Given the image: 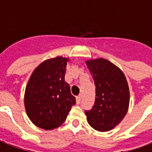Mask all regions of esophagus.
Returning a JSON list of instances; mask_svg holds the SVG:
<instances>
[{
    "mask_svg": "<svg viewBox=\"0 0 152 152\" xmlns=\"http://www.w3.org/2000/svg\"><path fill=\"white\" fill-rule=\"evenodd\" d=\"M80 99H81L80 96H77V97H76V104H80Z\"/></svg>",
    "mask_w": 152,
    "mask_h": 152,
    "instance_id": "esophagus-1",
    "label": "esophagus"
}]
</instances>
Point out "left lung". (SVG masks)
I'll use <instances>...</instances> for the list:
<instances>
[{
    "label": "left lung",
    "mask_w": 152,
    "mask_h": 152,
    "mask_svg": "<svg viewBox=\"0 0 152 152\" xmlns=\"http://www.w3.org/2000/svg\"><path fill=\"white\" fill-rule=\"evenodd\" d=\"M95 85V101L85 111L92 128L107 132L123 120L128 110L130 94L127 79L117 66L106 59L86 61Z\"/></svg>",
    "instance_id": "1"
}]
</instances>
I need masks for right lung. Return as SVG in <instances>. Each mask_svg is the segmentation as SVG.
I'll list each match as a JSON object with an SVG mask.
<instances>
[{
  "mask_svg": "<svg viewBox=\"0 0 152 152\" xmlns=\"http://www.w3.org/2000/svg\"><path fill=\"white\" fill-rule=\"evenodd\" d=\"M68 58L48 59L33 72L25 88L24 107L37 127L53 130L65 122L76 104L70 86L65 81Z\"/></svg>",
  "mask_w": 152,
  "mask_h": 152,
  "instance_id": "1",
  "label": "right lung"
}]
</instances>
